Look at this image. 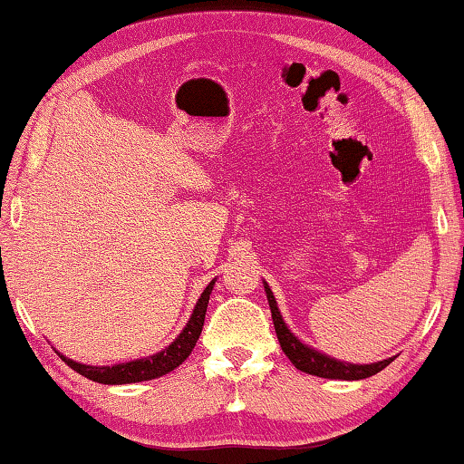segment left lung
<instances>
[{
    "mask_svg": "<svg viewBox=\"0 0 464 464\" xmlns=\"http://www.w3.org/2000/svg\"><path fill=\"white\" fill-rule=\"evenodd\" d=\"M265 291H266V299H269V307H271V315H273V324H275V332H277L281 351L287 354V359L295 364V369L310 372V375L315 377H324V379H343V381H359V379H367L377 375L379 371H383L389 362L393 359H385L379 362H371V364H351L344 361H336L332 356L314 351L307 344H304L294 332L287 328V324L283 322V315L277 307V302H275V295L271 287L265 283Z\"/></svg>",
    "mask_w": 464,
    "mask_h": 464,
    "instance_id": "obj_1",
    "label": "left lung"
}]
</instances>
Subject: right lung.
<instances>
[{
	"label": "right lung",
	"instance_id": "right-lung-1",
	"mask_svg": "<svg viewBox=\"0 0 464 464\" xmlns=\"http://www.w3.org/2000/svg\"><path fill=\"white\" fill-rule=\"evenodd\" d=\"M214 283L216 281H211L209 285L203 289V294L198 299V304H195V310L181 334H179L173 343H170L167 348H162V351L157 354L146 356V359L113 364V367H92V364H81V362L71 361L61 353L59 356L72 371H77L79 375H83L87 379L95 381V383H103V385L138 383V381H150V379L167 375V372L175 371L195 348V343H198V338L201 334L203 320H206V310H208L209 294L211 289H214Z\"/></svg>",
	"mask_w": 464,
	"mask_h": 464
}]
</instances>
